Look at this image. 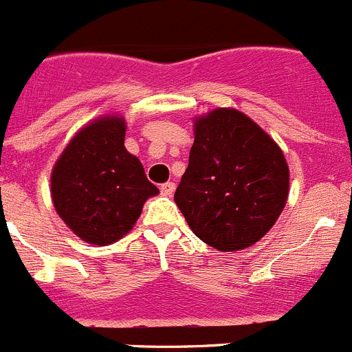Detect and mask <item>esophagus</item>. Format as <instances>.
Listing matches in <instances>:
<instances>
[{
  "instance_id": "34e87169",
  "label": "esophagus",
  "mask_w": 352,
  "mask_h": 352,
  "mask_svg": "<svg viewBox=\"0 0 352 352\" xmlns=\"http://www.w3.org/2000/svg\"><path fill=\"white\" fill-rule=\"evenodd\" d=\"M175 192V184L173 182H166V184H163L162 186V194L163 196H172V194Z\"/></svg>"
}]
</instances>
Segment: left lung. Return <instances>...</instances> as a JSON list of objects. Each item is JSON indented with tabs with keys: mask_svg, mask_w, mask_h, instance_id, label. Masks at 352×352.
I'll list each match as a JSON object with an SVG mask.
<instances>
[{
	"mask_svg": "<svg viewBox=\"0 0 352 352\" xmlns=\"http://www.w3.org/2000/svg\"><path fill=\"white\" fill-rule=\"evenodd\" d=\"M289 165L280 146L235 108L194 118L189 166L175 190L190 230L221 252L251 248L284 211Z\"/></svg>",
	"mask_w": 352,
	"mask_h": 352,
	"instance_id": "left-lung-1",
	"label": "left lung"
}]
</instances>
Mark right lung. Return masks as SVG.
<instances>
[{
  "label": "right lung",
  "mask_w": 352,
  "mask_h": 352,
  "mask_svg": "<svg viewBox=\"0 0 352 352\" xmlns=\"http://www.w3.org/2000/svg\"><path fill=\"white\" fill-rule=\"evenodd\" d=\"M125 131L122 115L94 118L70 139L51 170L58 217L89 244H113L129 234L146 201L160 192L139 158L125 149Z\"/></svg>",
  "instance_id": "add662e5"
}]
</instances>
